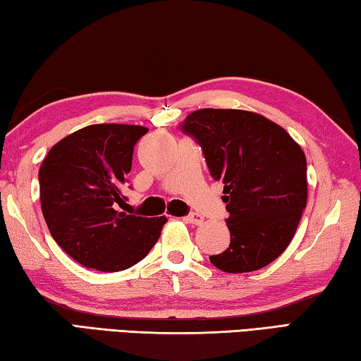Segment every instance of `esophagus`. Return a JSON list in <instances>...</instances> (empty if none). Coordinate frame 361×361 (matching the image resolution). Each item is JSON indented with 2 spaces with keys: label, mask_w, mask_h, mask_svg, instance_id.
Wrapping results in <instances>:
<instances>
[{
  "label": "esophagus",
  "mask_w": 361,
  "mask_h": 361,
  "mask_svg": "<svg viewBox=\"0 0 361 361\" xmlns=\"http://www.w3.org/2000/svg\"><path fill=\"white\" fill-rule=\"evenodd\" d=\"M184 221L188 222V224H193V226H200V224H203V217L200 214H188L184 217Z\"/></svg>",
  "instance_id": "obj_1"
}]
</instances>
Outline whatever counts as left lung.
Segmentation results:
<instances>
[{"label":"left lung","mask_w":361,"mask_h":361,"mask_svg":"<svg viewBox=\"0 0 361 361\" xmlns=\"http://www.w3.org/2000/svg\"><path fill=\"white\" fill-rule=\"evenodd\" d=\"M180 129L202 147L211 176L222 180L230 245L209 256L227 274L274 262L291 243L307 204V161L285 129L254 111L202 109Z\"/></svg>","instance_id":"left-lung-1"}]
</instances>
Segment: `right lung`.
I'll return each instance as SVG.
<instances>
[{
	"mask_svg": "<svg viewBox=\"0 0 361 361\" xmlns=\"http://www.w3.org/2000/svg\"><path fill=\"white\" fill-rule=\"evenodd\" d=\"M149 129L91 125L59 140L39 168V200L47 228L76 262L120 271L142 261L161 235L166 217L116 209L131 171L134 145Z\"/></svg>",
	"mask_w": 361,
	"mask_h": 361,
	"instance_id": "right-lung-1",
	"label": "right lung"
}]
</instances>
